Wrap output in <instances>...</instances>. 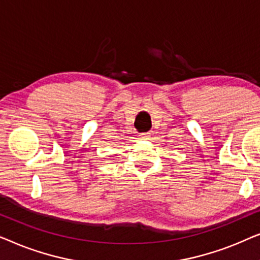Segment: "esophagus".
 Listing matches in <instances>:
<instances>
[{
  "label": "esophagus",
  "mask_w": 260,
  "mask_h": 260,
  "mask_svg": "<svg viewBox=\"0 0 260 260\" xmlns=\"http://www.w3.org/2000/svg\"><path fill=\"white\" fill-rule=\"evenodd\" d=\"M149 137H150V134H149V133H142V134H140L141 140H148Z\"/></svg>",
  "instance_id": "34e87169"
}]
</instances>
